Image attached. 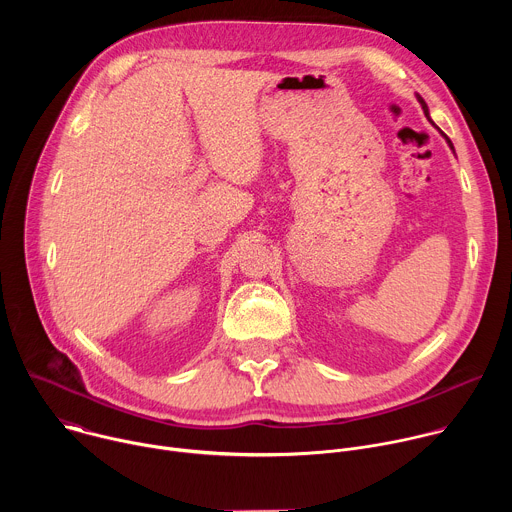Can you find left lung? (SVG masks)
Instances as JSON below:
<instances>
[{"instance_id": "left-lung-1", "label": "left lung", "mask_w": 512, "mask_h": 512, "mask_svg": "<svg viewBox=\"0 0 512 512\" xmlns=\"http://www.w3.org/2000/svg\"><path fill=\"white\" fill-rule=\"evenodd\" d=\"M417 99H419V103H421V107H423V113H425V117H427V119H429V111H427V105H425V101H423V99H421V97H419V95H417ZM429 121H431V119H429ZM444 137H446V135H444ZM446 141H448V145H450V148H452V150H454V145H452V141H450V137H446Z\"/></svg>"}]
</instances>
